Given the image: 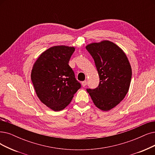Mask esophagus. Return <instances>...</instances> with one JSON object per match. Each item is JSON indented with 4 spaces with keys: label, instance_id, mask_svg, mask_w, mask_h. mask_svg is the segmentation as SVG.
I'll use <instances>...</instances> for the list:
<instances>
[{
    "label": "esophagus",
    "instance_id": "1",
    "mask_svg": "<svg viewBox=\"0 0 155 155\" xmlns=\"http://www.w3.org/2000/svg\"><path fill=\"white\" fill-rule=\"evenodd\" d=\"M82 85H83V87H84V86H86V85H87V81H83V82H82Z\"/></svg>",
    "mask_w": 155,
    "mask_h": 155
}]
</instances>
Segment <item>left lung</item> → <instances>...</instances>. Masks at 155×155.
<instances>
[{
    "instance_id": "1",
    "label": "left lung",
    "mask_w": 155,
    "mask_h": 155,
    "mask_svg": "<svg viewBox=\"0 0 155 155\" xmlns=\"http://www.w3.org/2000/svg\"><path fill=\"white\" fill-rule=\"evenodd\" d=\"M94 58L100 82L97 88L87 89L93 102L107 111L125 98L132 78V69L125 53L114 43L104 41L86 47Z\"/></svg>"
}]
</instances>
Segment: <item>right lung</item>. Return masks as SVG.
Segmentation results:
<instances>
[{"instance_id": "right-lung-1", "label": "right lung", "mask_w": 155, "mask_h": 155, "mask_svg": "<svg viewBox=\"0 0 155 155\" xmlns=\"http://www.w3.org/2000/svg\"><path fill=\"white\" fill-rule=\"evenodd\" d=\"M74 47L53 46L43 52L35 62L31 79L37 95L54 111L64 109L81 87L69 66Z\"/></svg>"}]
</instances>
